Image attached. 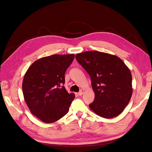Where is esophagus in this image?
<instances>
[{
  "label": "esophagus",
  "instance_id": "1",
  "mask_svg": "<svg viewBox=\"0 0 152 152\" xmlns=\"http://www.w3.org/2000/svg\"><path fill=\"white\" fill-rule=\"evenodd\" d=\"M84 91V89H81V91L78 92V95H79V96H82L83 94Z\"/></svg>",
  "mask_w": 152,
  "mask_h": 152
}]
</instances>
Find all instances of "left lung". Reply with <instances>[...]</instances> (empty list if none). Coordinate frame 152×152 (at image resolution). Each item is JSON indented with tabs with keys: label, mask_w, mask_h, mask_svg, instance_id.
I'll list each match as a JSON object with an SVG mask.
<instances>
[{
	"label": "left lung",
	"mask_w": 152,
	"mask_h": 152,
	"mask_svg": "<svg viewBox=\"0 0 152 152\" xmlns=\"http://www.w3.org/2000/svg\"><path fill=\"white\" fill-rule=\"evenodd\" d=\"M77 62L89 75L95 98L91 109L99 116H118L132 95V75L120 58L106 53L88 51L76 55Z\"/></svg>",
	"instance_id": "1"
}]
</instances>
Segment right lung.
<instances>
[{"label":"right lung","mask_w":152,"mask_h":152,"mask_svg":"<svg viewBox=\"0 0 152 152\" xmlns=\"http://www.w3.org/2000/svg\"><path fill=\"white\" fill-rule=\"evenodd\" d=\"M74 58V54L43 57L25 72L22 83L25 101L31 113L43 122H55L68 113L75 95L61 86Z\"/></svg>","instance_id":"1"}]
</instances>
